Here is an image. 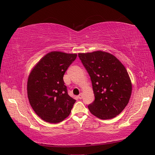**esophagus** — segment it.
<instances>
[{"label": "esophagus", "mask_w": 155, "mask_h": 155, "mask_svg": "<svg viewBox=\"0 0 155 155\" xmlns=\"http://www.w3.org/2000/svg\"><path fill=\"white\" fill-rule=\"evenodd\" d=\"M79 100H81L82 98H83V94H82V93H81L80 94H79V96H78V97Z\"/></svg>", "instance_id": "esophagus-1"}]
</instances>
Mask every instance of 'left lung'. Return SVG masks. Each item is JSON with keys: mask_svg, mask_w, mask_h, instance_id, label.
Returning <instances> with one entry per match:
<instances>
[{"mask_svg": "<svg viewBox=\"0 0 155 155\" xmlns=\"http://www.w3.org/2000/svg\"><path fill=\"white\" fill-rule=\"evenodd\" d=\"M92 81L95 100L88 108L101 120L120 114L128 104L132 83L126 68L112 54L101 50L79 53Z\"/></svg>", "mask_w": 155, "mask_h": 155, "instance_id": "left-lung-1", "label": "left lung"}]
</instances>
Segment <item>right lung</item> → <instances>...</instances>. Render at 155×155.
<instances>
[{"label": "right lung", "instance_id": "obj_1", "mask_svg": "<svg viewBox=\"0 0 155 155\" xmlns=\"http://www.w3.org/2000/svg\"><path fill=\"white\" fill-rule=\"evenodd\" d=\"M76 57V54L51 51L36 64L29 75V102L35 113L46 122L63 121L76 102L68 94L63 76Z\"/></svg>", "mask_w": 155, "mask_h": 155}]
</instances>
